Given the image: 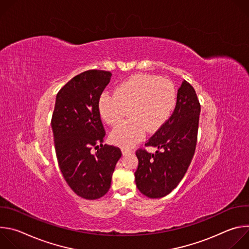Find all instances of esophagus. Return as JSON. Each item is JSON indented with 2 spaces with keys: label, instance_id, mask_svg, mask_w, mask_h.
Masks as SVG:
<instances>
[{
  "label": "esophagus",
  "instance_id": "obj_1",
  "mask_svg": "<svg viewBox=\"0 0 249 249\" xmlns=\"http://www.w3.org/2000/svg\"><path fill=\"white\" fill-rule=\"evenodd\" d=\"M122 154L123 155H127V154H132L134 151L131 150V149H126V148H122Z\"/></svg>",
  "mask_w": 249,
  "mask_h": 249
}]
</instances>
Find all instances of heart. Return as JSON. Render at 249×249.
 I'll return each mask as SVG.
<instances>
[{
	"label": "heart",
	"instance_id": "heart-1",
	"mask_svg": "<svg viewBox=\"0 0 249 249\" xmlns=\"http://www.w3.org/2000/svg\"><path fill=\"white\" fill-rule=\"evenodd\" d=\"M176 103L173 85L152 75H136L121 83L114 93L103 92L98 101L101 118L109 125L118 124L129 112L130 120L110 133V141L131 148L149 132L159 130L170 117Z\"/></svg>",
	"mask_w": 249,
	"mask_h": 249
}]
</instances>
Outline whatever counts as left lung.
I'll use <instances>...</instances> for the list:
<instances>
[{
	"label": "left lung",
	"mask_w": 249,
	"mask_h": 249,
	"mask_svg": "<svg viewBox=\"0 0 249 249\" xmlns=\"http://www.w3.org/2000/svg\"><path fill=\"white\" fill-rule=\"evenodd\" d=\"M200 111L195 89L186 81L182 82L172 115L145 144L158 151L136 152L139 164L135 181L141 193L149 198H161L181 181L195 153Z\"/></svg>",
	"instance_id": "1"
}]
</instances>
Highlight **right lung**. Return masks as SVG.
Segmentation results:
<instances>
[{"instance_id": "right-lung-1", "label": "right lung", "mask_w": 249, "mask_h": 249, "mask_svg": "<svg viewBox=\"0 0 249 249\" xmlns=\"http://www.w3.org/2000/svg\"><path fill=\"white\" fill-rule=\"evenodd\" d=\"M111 76L107 71L89 70L69 81L57 93L51 120L60 170L71 189L87 200L108 192L122 156L119 148L102 145L98 101Z\"/></svg>"}]
</instances>
